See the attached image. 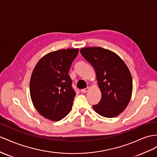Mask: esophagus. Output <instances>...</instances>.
Returning <instances> with one entry per match:
<instances>
[{
  "mask_svg": "<svg viewBox=\"0 0 157 157\" xmlns=\"http://www.w3.org/2000/svg\"><path fill=\"white\" fill-rule=\"evenodd\" d=\"M89 90H90V88H89V87H87V88H85V89L82 90H81V92H82V93L85 94V93H86V92H87Z\"/></svg>",
  "mask_w": 157,
  "mask_h": 157,
  "instance_id": "34e87169",
  "label": "esophagus"
}]
</instances>
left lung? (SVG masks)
<instances>
[{"label": "left lung", "instance_id": "1", "mask_svg": "<svg viewBox=\"0 0 157 157\" xmlns=\"http://www.w3.org/2000/svg\"><path fill=\"white\" fill-rule=\"evenodd\" d=\"M83 57L94 68L101 99L94 111L107 118L115 117L124 110L132 91V76L123 60L115 52L101 47L80 50Z\"/></svg>", "mask_w": 157, "mask_h": 157}]
</instances>
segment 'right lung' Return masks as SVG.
Wrapping results in <instances>:
<instances>
[{"label": "right lung", "instance_id": "add662e5", "mask_svg": "<svg viewBox=\"0 0 157 157\" xmlns=\"http://www.w3.org/2000/svg\"><path fill=\"white\" fill-rule=\"evenodd\" d=\"M78 48L50 52L34 68L30 81V94L38 113L53 121L62 120L70 113L75 93L68 74Z\"/></svg>", "mask_w": 157, "mask_h": 157}]
</instances>
